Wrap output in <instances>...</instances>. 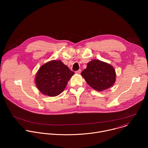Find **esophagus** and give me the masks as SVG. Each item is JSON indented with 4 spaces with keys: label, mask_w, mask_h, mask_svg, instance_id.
Masks as SVG:
<instances>
[{
    "label": "esophagus",
    "mask_w": 148,
    "mask_h": 148,
    "mask_svg": "<svg viewBox=\"0 0 148 148\" xmlns=\"http://www.w3.org/2000/svg\"><path fill=\"white\" fill-rule=\"evenodd\" d=\"M81 70H78V71H75V73L76 74H80L81 73Z\"/></svg>",
    "instance_id": "obj_1"
}]
</instances>
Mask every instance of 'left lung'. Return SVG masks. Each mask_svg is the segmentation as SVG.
<instances>
[{
  "label": "left lung",
  "instance_id": "left-lung-1",
  "mask_svg": "<svg viewBox=\"0 0 148 148\" xmlns=\"http://www.w3.org/2000/svg\"><path fill=\"white\" fill-rule=\"evenodd\" d=\"M81 76L88 85L97 91H102L112 87L116 81L114 68L107 62L99 60L90 61Z\"/></svg>",
  "mask_w": 148,
  "mask_h": 148
}]
</instances>
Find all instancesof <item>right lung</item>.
Segmentation results:
<instances>
[{
	"instance_id": "right-lung-1",
	"label": "right lung",
	"mask_w": 148,
	"mask_h": 148,
	"mask_svg": "<svg viewBox=\"0 0 148 148\" xmlns=\"http://www.w3.org/2000/svg\"><path fill=\"white\" fill-rule=\"evenodd\" d=\"M74 74V73L60 60H54L40 67L35 77V84L41 93L56 97L64 90Z\"/></svg>"
}]
</instances>
